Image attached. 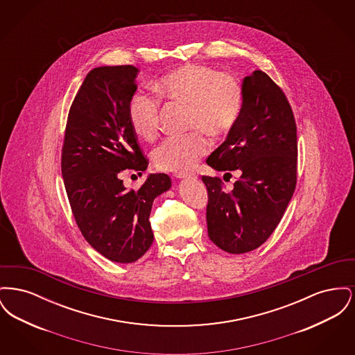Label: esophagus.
<instances>
[{"label": "esophagus", "mask_w": 355, "mask_h": 355, "mask_svg": "<svg viewBox=\"0 0 355 355\" xmlns=\"http://www.w3.org/2000/svg\"><path fill=\"white\" fill-rule=\"evenodd\" d=\"M175 177L177 178H187V180H196L197 178V175L194 174V173H189V174H175Z\"/></svg>", "instance_id": "1"}]
</instances>
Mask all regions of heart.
Returning a JSON list of instances; mask_svg holds the SVG:
<instances>
[{"instance_id": "b5f03b06", "label": "heart", "mask_w": 355, "mask_h": 355, "mask_svg": "<svg viewBox=\"0 0 355 355\" xmlns=\"http://www.w3.org/2000/svg\"><path fill=\"white\" fill-rule=\"evenodd\" d=\"M157 92L168 101L187 106L184 135L165 138L153 152L155 166L164 171L185 173L193 169L210 149L206 133L214 137L230 133L242 116L245 92L241 81L218 69L189 64L161 77ZM128 117L135 135L153 139L161 122V100L137 92L128 103Z\"/></svg>"}]
</instances>
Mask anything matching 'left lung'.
Returning a JSON list of instances; mask_svg holds the SVG:
<instances>
[{"mask_svg": "<svg viewBox=\"0 0 355 355\" xmlns=\"http://www.w3.org/2000/svg\"><path fill=\"white\" fill-rule=\"evenodd\" d=\"M242 86V116L206 159L213 169L241 175L232 191L218 177H202L209 238L230 254L252 252L272 234L297 185V125L284 90L261 70Z\"/></svg>", "mask_w": 355, "mask_h": 355, "instance_id": "1", "label": "left lung"}]
</instances>
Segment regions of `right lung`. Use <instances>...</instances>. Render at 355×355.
<instances>
[{
	"label": "right lung",
	"mask_w": 355,
	"mask_h": 355,
	"mask_svg": "<svg viewBox=\"0 0 355 355\" xmlns=\"http://www.w3.org/2000/svg\"><path fill=\"white\" fill-rule=\"evenodd\" d=\"M132 65L90 70L69 110L61 171L73 217L89 245L105 258L130 263L153 243L150 211L171 186L168 174H150L128 190L122 170L142 174L149 159L138 142L128 103L137 90Z\"/></svg>",
	"instance_id": "add662e5"
}]
</instances>
